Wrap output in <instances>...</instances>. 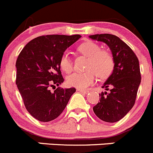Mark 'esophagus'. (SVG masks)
Returning <instances> with one entry per match:
<instances>
[{"instance_id":"obj_1","label":"esophagus","mask_w":153,"mask_h":153,"mask_svg":"<svg viewBox=\"0 0 153 153\" xmlns=\"http://www.w3.org/2000/svg\"><path fill=\"white\" fill-rule=\"evenodd\" d=\"M77 91H79L80 93H82V94H88V93H89V91H85V90H80V89H77Z\"/></svg>"}]
</instances>
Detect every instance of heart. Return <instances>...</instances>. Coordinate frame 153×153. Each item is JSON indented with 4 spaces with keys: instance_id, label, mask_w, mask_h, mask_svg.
Returning a JSON list of instances; mask_svg holds the SVG:
<instances>
[{
    "instance_id": "b5f03b06",
    "label": "heart",
    "mask_w": 153,
    "mask_h": 153,
    "mask_svg": "<svg viewBox=\"0 0 153 153\" xmlns=\"http://www.w3.org/2000/svg\"><path fill=\"white\" fill-rule=\"evenodd\" d=\"M78 50L85 56H88V61L86 71L82 73H74L66 79V83L69 87L78 89H85L96 81V77L107 78L111 74L114 67V59L111 53L105 50L96 42L86 41L79 46ZM60 68L66 74L73 70V64L68 53H64L59 59Z\"/></svg>"
}]
</instances>
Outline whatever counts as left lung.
<instances>
[{
  "label": "left lung",
  "mask_w": 153,
  "mask_h": 153,
  "mask_svg": "<svg viewBox=\"0 0 153 153\" xmlns=\"http://www.w3.org/2000/svg\"><path fill=\"white\" fill-rule=\"evenodd\" d=\"M89 37L106 43L114 59L113 73L102 86L106 91L111 88V92L101 93L100 102L93 110L101 120L116 122L135 105L141 79L138 59L133 50L117 36L101 34L90 35Z\"/></svg>",
  "instance_id": "left-lung-1"
}]
</instances>
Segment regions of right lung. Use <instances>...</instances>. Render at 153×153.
I'll use <instances>...</instances> for the list:
<instances>
[{
  "instance_id": "1",
  "label": "right lung",
  "mask_w": 153,
  "mask_h": 153,
  "mask_svg": "<svg viewBox=\"0 0 153 153\" xmlns=\"http://www.w3.org/2000/svg\"><path fill=\"white\" fill-rule=\"evenodd\" d=\"M81 37L51 34L28 42L16 61V85L28 112L37 120L48 122L56 119L74 93V88H50L64 82L59 59L64 51Z\"/></svg>"
}]
</instances>
